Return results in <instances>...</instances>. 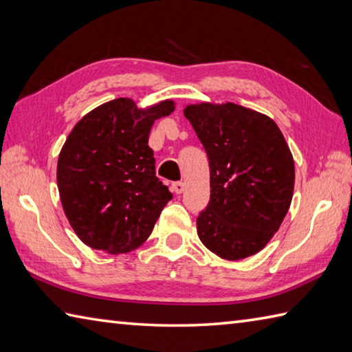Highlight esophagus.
Instances as JSON below:
<instances>
[{"instance_id": "1", "label": "esophagus", "mask_w": 352, "mask_h": 352, "mask_svg": "<svg viewBox=\"0 0 352 352\" xmlns=\"http://www.w3.org/2000/svg\"><path fill=\"white\" fill-rule=\"evenodd\" d=\"M171 188H173L176 195H181V192H184V190H185V184L184 182H175L173 185H171Z\"/></svg>"}]
</instances>
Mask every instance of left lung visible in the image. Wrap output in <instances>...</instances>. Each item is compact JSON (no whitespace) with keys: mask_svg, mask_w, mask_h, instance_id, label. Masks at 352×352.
<instances>
[{"mask_svg":"<svg viewBox=\"0 0 352 352\" xmlns=\"http://www.w3.org/2000/svg\"><path fill=\"white\" fill-rule=\"evenodd\" d=\"M184 116L210 161L200 241L228 261L258 254L281 226L295 188V161L283 132L270 117L229 102L188 104Z\"/></svg>","mask_w":352,"mask_h":352,"instance_id":"left-lung-1","label":"left lung"}]
</instances>
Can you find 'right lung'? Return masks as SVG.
<instances>
[{
	"instance_id": "add662e5",
	"label": "right lung",
	"mask_w": 352,
	"mask_h": 352,
	"mask_svg": "<svg viewBox=\"0 0 352 352\" xmlns=\"http://www.w3.org/2000/svg\"><path fill=\"white\" fill-rule=\"evenodd\" d=\"M175 111L173 100L136 106L116 98L77 121L57 160L63 212L86 246L126 254L152 234L173 195L156 177L148 133Z\"/></svg>"
}]
</instances>
